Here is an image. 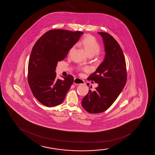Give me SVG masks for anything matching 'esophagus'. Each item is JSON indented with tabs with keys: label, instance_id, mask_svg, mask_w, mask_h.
Masks as SVG:
<instances>
[{
	"label": "esophagus",
	"instance_id": "esophagus-1",
	"mask_svg": "<svg viewBox=\"0 0 155 155\" xmlns=\"http://www.w3.org/2000/svg\"><path fill=\"white\" fill-rule=\"evenodd\" d=\"M85 83L84 81L82 80L80 78H75L74 80V84L79 85V84H84Z\"/></svg>",
	"mask_w": 155,
	"mask_h": 155
}]
</instances>
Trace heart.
I'll return each instance as SVG.
<instances>
[{
    "label": "heart",
    "instance_id": "b5f03b06",
    "mask_svg": "<svg viewBox=\"0 0 155 155\" xmlns=\"http://www.w3.org/2000/svg\"><path fill=\"white\" fill-rule=\"evenodd\" d=\"M78 45L83 46L88 55L94 56L99 53L101 51V46L96 39L93 36L88 35L85 36ZM73 46L69 50L70 53L74 48Z\"/></svg>",
    "mask_w": 155,
    "mask_h": 155
}]
</instances>
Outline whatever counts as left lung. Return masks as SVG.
<instances>
[{"label": "left lung", "instance_id": "8db88e82", "mask_svg": "<svg viewBox=\"0 0 155 155\" xmlns=\"http://www.w3.org/2000/svg\"><path fill=\"white\" fill-rule=\"evenodd\" d=\"M104 45L105 57L88 80L98 83L96 91L89 90L82 101V107L89 113L103 112L112 105L125 87L126 64L123 50L112 36L98 32ZM88 86L89 84L87 83ZM92 87V86H91Z\"/></svg>", "mask_w": 155, "mask_h": 155}]
</instances>
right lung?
I'll list each match as a JSON object with an SVG mask.
<instances>
[{"instance_id":"obj_1","label":"right lung","mask_w":155,"mask_h":155,"mask_svg":"<svg viewBox=\"0 0 155 155\" xmlns=\"http://www.w3.org/2000/svg\"><path fill=\"white\" fill-rule=\"evenodd\" d=\"M83 34L79 31L50 30L33 46L29 59L28 81L34 97L45 106L61 104L73 84L71 75L61 76L64 80L56 78V68Z\"/></svg>"}]
</instances>
